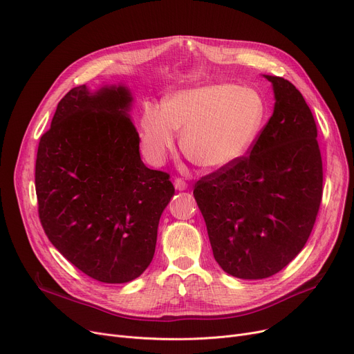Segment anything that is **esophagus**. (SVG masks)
<instances>
[{"mask_svg":"<svg viewBox=\"0 0 354 354\" xmlns=\"http://www.w3.org/2000/svg\"><path fill=\"white\" fill-rule=\"evenodd\" d=\"M174 185H175V188H176L178 191H185V189L188 188V183L185 182L182 178H175Z\"/></svg>","mask_w":354,"mask_h":354,"instance_id":"1","label":"esophagus"}]
</instances>
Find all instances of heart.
<instances>
[{"label":"heart","mask_w":354,"mask_h":354,"mask_svg":"<svg viewBox=\"0 0 354 354\" xmlns=\"http://www.w3.org/2000/svg\"><path fill=\"white\" fill-rule=\"evenodd\" d=\"M264 120V102L250 87L218 83L178 90L163 107L146 103L140 115V145L146 159L160 165L182 132V151L203 169L218 171L243 158Z\"/></svg>","instance_id":"heart-1"}]
</instances>
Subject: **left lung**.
I'll list each match as a JSON object with an SVG mask.
<instances>
[{"label": "left lung", "instance_id": "left-lung-1", "mask_svg": "<svg viewBox=\"0 0 354 354\" xmlns=\"http://www.w3.org/2000/svg\"><path fill=\"white\" fill-rule=\"evenodd\" d=\"M272 83L274 113L250 153L202 176L194 196L214 257L225 272L261 280L288 266L306 245L323 196L317 124L301 93Z\"/></svg>", "mask_w": 354, "mask_h": 354}]
</instances>
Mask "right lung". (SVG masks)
<instances>
[{
    "mask_svg": "<svg viewBox=\"0 0 354 354\" xmlns=\"http://www.w3.org/2000/svg\"><path fill=\"white\" fill-rule=\"evenodd\" d=\"M123 86L59 102L35 160L39 216L50 243L93 280L120 284L151 264L159 219L175 195L169 174L145 166Z\"/></svg>",
    "mask_w": 354,
    "mask_h": 354,
    "instance_id": "add662e5",
    "label": "right lung"
}]
</instances>
